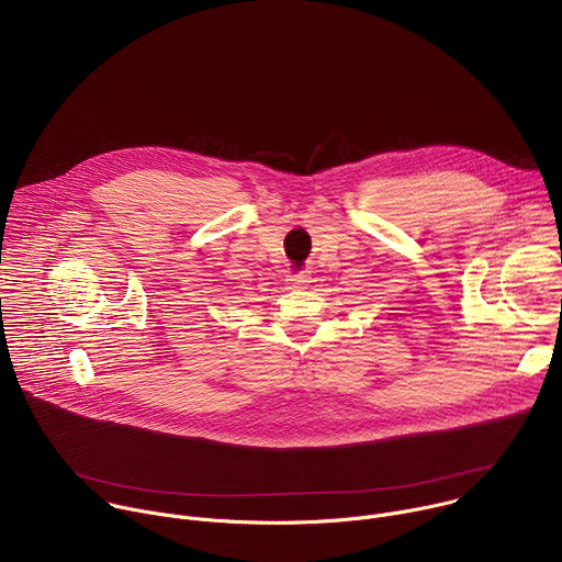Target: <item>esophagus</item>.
I'll return each instance as SVG.
<instances>
[{"mask_svg": "<svg viewBox=\"0 0 562 562\" xmlns=\"http://www.w3.org/2000/svg\"><path fill=\"white\" fill-rule=\"evenodd\" d=\"M308 282H311V273H308V271L289 276V286H291V289H302V286H306Z\"/></svg>", "mask_w": 562, "mask_h": 562, "instance_id": "34e87169", "label": "esophagus"}]
</instances>
